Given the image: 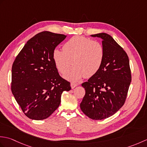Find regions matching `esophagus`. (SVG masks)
<instances>
[{
  "label": "esophagus",
  "mask_w": 147,
  "mask_h": 147,
  "mask_svg": "<svg viewBox=\"0 0 147 147\" xmlns=\"http://www.w3.org/2000/svg\"><path fill=\"white\" fill-rule=\"evenodd\" d=\"M78 86V84L77 83H71V88H75L76 86Z\"/></svg>",
  "instance_id": "34e87169"
}]
</instances>
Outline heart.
Masks as SVG:
<instances>
[{
	"instance_id": "1",
	"label": "heart",
	"mask_w": 147,
	"mask_h": 147,
	"mask_svg": "<svg viewBox=\"0 0 147 147\" xmlns=\"http://www.w3.org/2000/svg\"><path fill=\"white\" fill-rule=\"evenodd\" d=\"M104 49L98 42L86 37H72L63 45V50L55 49L52 53L56 68L64 74L72 64L73 66L65 77L76 82L82 77L90 78L97 73L104 59Z\"/></svg>"
}]
</instances>
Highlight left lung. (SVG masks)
I'll return each instance as SVG.
<instances>
[{"label": "left lung", "mask_w": 147, "mask_h": 147, "mask_svg": "<svg viewBox=\"0 0 147 147\" xmlns=\"http://www.w3.org/2000/svg\"><path fill=\"white\" fill-rule=\"evenodd\" d=\"M92 36L102 39L104 59L97 73L82 84L85 95L80 108L88 117L102 120L114 114L125 103L131 73L126 52L111 36L105 33Z\"/></svg>", "instance_id": "obj_1"}]
</instances>
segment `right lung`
Returning a JSON list of instances; mask_svg holds the SVG:
<instances>
[{"label":"right lung","mask_w":147,"mask_h":147,"mask_svg":"<svg viewBox=\"0 0 147 147\" xmlns=\"http://www.w3.org/2000/svg\"><path fill=\"white\" fill-rule=\"evenodd\" d=\"M66 35L42 32L30 39L12 67L11 91L28 117L43 120L61 104V95L71 89L59 75L52 53Z\"/></svg>","instance_id":"obj_1"}]
</instances>
